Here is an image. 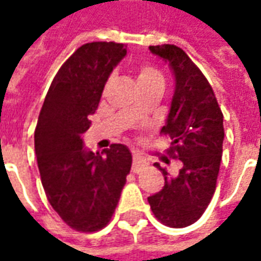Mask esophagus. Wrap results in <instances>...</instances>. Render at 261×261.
I'll use <instances>...</instances> for the list:
<instances>
[{
	"mask_svg": "<svg viewBox=\"0 0 261 261\" xmlns=\"http://www.w3.org/2000/svg\"><path fill=\"white\" fill-rule=\"evenodd\" d=\"M148 166V161L144 156H141L140 153H134L133 155V168L131 170L134 172V173H138V172H141L142 169H145Z\"/></svg>",
	"mask_w": 261,
	"mask_h": 261,
	"instance_id": "obj_1",
	"label": "esophagus"
}]
</instances>
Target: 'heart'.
I'll return each instance as SVG.
<instances>
[{"label": "heart", "mask_w": 261, "mask_h": 261, "mask_svg": "<svg viewBox=\"0 0 261 261\" xmlns=\"http://www.w3.org/2000/svg\"><path fill=\"white\" fill-rule=\"evenodd\" d=\"M137 82L138 85H145V84H152V82L164 84V76L151 64H141L137 74Z\"/></svg>", "instance_id": "obj_1"}]
</instances>
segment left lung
I'll return each instance as SVG.
<instances>
[{
	"label": "left lung",
	"instance_id": "obj_1",
	"mask_svg": "<svg viewBox=\"0 0 261 261\" xmlns=\"http://www.w3.org/2000/svg\"><path fill=\"white\" fill-rule=\"evenodd\" d=\"M175 75V92L166 124L170 137L168 155L181 161V169L165 177V186L148 197L153 215L170 228H185L201 217L217 187L224 142V116L207 78L190 57L175 44L149 46Z\"/></svg>",
	"mask_w": 261,
	"mask_h": 261
}]
</instances>
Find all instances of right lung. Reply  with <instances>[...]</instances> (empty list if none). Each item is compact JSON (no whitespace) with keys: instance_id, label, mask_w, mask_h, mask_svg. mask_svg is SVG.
<instances>
[{"instance_id":"obj_1","label":"right lung","mask_w":261,"mask_h":261,"mask_svg":"<svg viewBox=\"0 0 261 261\" xmlns=\"http://www.w3.org/2000/svg\"><path fill=\"white\" fill-rule=\"evenodd\" d=\"M125 47L114 42L81 46L54 76L35 130L37 166L48 202L80 232H96L109 224L131 169L133 156L123 144H112L100 155L82 141L91 125L88 117L96 112Z\"/></svg>"}]
</instances>
